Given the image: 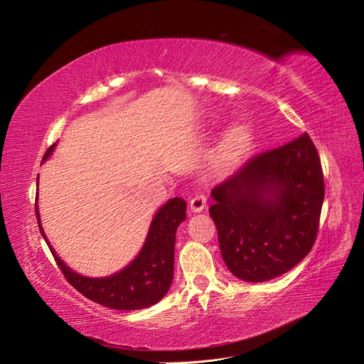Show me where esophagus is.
I'll list each match as a JSON object with an SVG mask.
<instances>
[{"label":"esophagus","instance_id":"obj_1","mask_svg":"<svg viewBox=\"0 0 364 364\" xmlns=\"http://www.w3.org/2000/svg\"><path fill=\"white\" fill-rule=\"evenodd\" d=\"M205 204H207V198H205L204 193H196L193 198L191 200V203H189L191 209L193 212H201L204 207H205Z\"/></svg>","mask_w":364,"mask_h":364}]
</instances>
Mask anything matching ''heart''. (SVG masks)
Here are the masks:
<instances>
[{
    "instance_id": "obj_1",
    "label": "heart",
    "mask_w": 364,
    "mask_h": 364,
    "mask_svg": "<svg viewBox=\"0 0 364 364\" xmlns=\"http://www.w3.org/2000/svg\"><path fill=\"white\" fill-rule=\"evenodd\" d=\"M252 143V132L247 127H235L227 136V146L232 151L242 152Z\"/></svg>"
}]
</instances>
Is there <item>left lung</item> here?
<instances>
[{"mask_svg":"<svg viewBox=\"0 0 364 364\" xmlns=\"http://www.w3.org/2000/svg\"><path fill=\"white\" fill-rule=\"evenodd\" d=\"M227 268L245 282L287 273L311 252L325 198L323 171L308 134L259 152L212 189Z\"/></svg>","mask_w":364,"mask_h":364,"instance_id":"8db88e82","label":"left lung"}]
</instances>
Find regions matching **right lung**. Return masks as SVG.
Here are the masks:
<instances>
[{"instance_id": "obj_1", "label": "right lung", "mask_w": 364, "mask_h": 364, "mask_svg": "<svg viewBox=\"0 0 364 364\" xmlns=\"http://www.w3.org/2000/svg\"><path fill=\"white\" fill-rule=\"evenodd\" d=\"M55 146L56 144H51L47 149L43 161L53 152ZM36 220L41 235L44 236L62 274L73 288L92 302L112 309H141L155 305L169 291L173 279L176 227L186 220V201L183 198H172L160 207L151 223L141 252L122 272L108 277H85L70 269L48 244L39 221L38 207Z\"/></svg>"}]
</instances>
